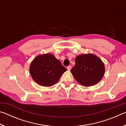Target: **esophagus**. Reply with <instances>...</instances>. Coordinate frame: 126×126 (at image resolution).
Listing matches in <instances>:
<instances>
[{
	"mask_svg": "<svg viewBox=\"0 0 126 126\" xmlns=\"http://www.w3.org/2000/svg\"><path fill=\"white\" fill-rule=\"evenodd\" d=\"M71 68H72V66L71 65H69V66H68V67H67V69L68 70V71H70V70L71 69Z\"/></svg>",
	"mask_w": 126,
	"mask_h": 126,
	"instance_id": "1",
	"label": "esophagus"
}]
</instances>
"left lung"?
<instances>
[{"mask_svg": "<svg viewBox=\"0 0 126 126\" xmlns=\"http://www.w3.org/2000/svg\"><path fill=\"white\" fill-rule=\"evenodd\" d=\"M71 72L79 83L89 87L97 84L102 79L105 67L97 55L91 53L83 54L76 57L75 65Z\"/></svg>", "mask_w": 126, "mask_h": 126, "instance_id": "obj_1", "label": "left lung"}]
</instances>
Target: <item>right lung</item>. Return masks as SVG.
<instances>
[{"mask_svg":"<svg viewBox=\"0 0 126 126\" xmlns=\"http://www.w3.org/2000/svg\"><path fill=\"white\" fill-rule=\"evenodd\" d=\"M67 71L54 55H39L32 62L29 71L33 79L40 86L50 87L58 82L61 76Z\"/></svg>","mask_w":126,"mask_h":126,"instance_id":"add662e5","label":"right lung"}]
</instances>
